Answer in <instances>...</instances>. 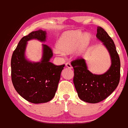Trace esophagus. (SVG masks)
<instances>
[{
    "label": "esophagus",
    "instance_id": "1",
    "mask_svg": "<svg viewBox=\"0 0 128 128\" xmlns=\"http://www.w3.org/2000/svg\"><path fill=\"white\" fill-rule=\"evenodd\" d=\"M66 66L67 68H70V69H71V68H72V66H71V64H70V62H67V63H66Z\"/></svg>",
    "mask_w": 128,
    "mask_h": 128
}]
</instances>
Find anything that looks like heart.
Returning a JSON list of instances; mask_svg holds the SVG:
<instances>
[{
	"mask_svg": "<svg viewBox=\"0 0 128 128\" xmlns=\"http://www.w3.org/2000/svg\"><path fill=\"white\" fill-rule=\"evenodd\" d=\"M90 40V34H85L82 35L80 30L66 32L58 40V48L64 52H70L75 50V55L80 56L85 52ZM57 53L60 54V52H57Z\"/></svg>",
	"mask_w": 128,
	"mask_h": 128,
	"instance_id": "obj_1",
	"label": "heart"
}]
</instances>
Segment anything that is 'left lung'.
<instances>
[{
  "label": "left lung",
  "instance_id": "obj_1",
  "mask_svg": "<svg viewBox=\"0 0 128 128\" xmlns=\"http://www.w3.org/2000/svg\"><path fill=\"white\" fill-rule=\"evenodd\" d=\"M96 37L102 42L108 51L112 65L106 73L94 74L88 70L82 58H78L71 62L74 70L73 82L81 100L88 103H98L113 92L119 83L120 61L113 40L104 29L98 27Z\"/></svg>",
  "mask_w": 128,
  "mask_h": 128
}]
</instances>
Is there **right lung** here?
<instances>
[{
	"label": "right lung",
	"instance_id": "right-lung-1",
	"mask_svg": "<svg viewBox=\"0 0 128 128\" xmlns=\"http://www.w3.org/2000/svg\"><path fill=\"white\" fill-rule=\"evenodd\" d=\"M34 39L45 42L46 32H32L20 40L11 58L12 82L18 94L26 100L34 104L45 103L54 96L64 64L57 66L50 62L53 53L46 44H42L41 61L28 60L25 58L26 47L28 40Z\"/></svg>",
	"mask_w": 128,
	"mask_h": 128
}]
</instances>
